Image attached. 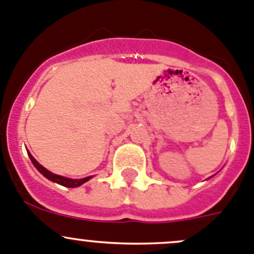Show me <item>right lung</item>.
<instances>
[{
    "instance_id": "add662e5",
    "label": "right lung",
    "mask_w": 254,
    "mask_h": 254,
    "mask_svg": "<svg viewBox=\"0 0 254 254\" xmlns=\"http://www.w3.org/2000/svg\"><path fill=\"white\" fill-rule=\"evenodd\" d=\"M28 155H29V158H31L33 165L37 168V169H38L39 173H42V174L44 175L47 179H49L50 182H54V183H57V184L63 185V187L76 188V187H80V185H82L84 183H86L89 179H91V177L84 178V179H70V178H65V177H62V175H57V174H54V173L47 170L44 167H43V165L39 164V163L34 159L33 155H32L29 152H28Z\"/></svg>"
}]
</instances>
